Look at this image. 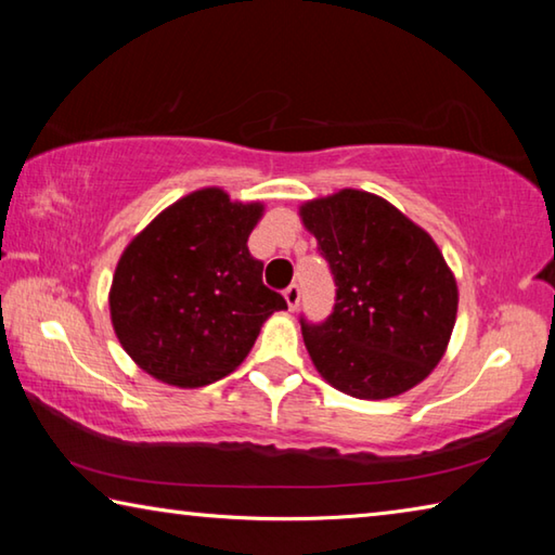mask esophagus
Returning a JSON list of instances; mask_svg holds the SVG:
<instances>
[{
  "label": "esophagus",
  "instance_id": "esophagus-1",
  "mask_svg": "<svg viewBox=\"0 0 555 555\" xmlns=\"http://www.w3.org/2000/svg\"><path fill=\"white\" fill-rule=\"evenodd\" d=\"M284 298L291 311H296L298 308V300H300V286L298 284H291L286 291H284Z\"/></svg>",
  "mask_w": 555,
  "mask_h": 555
}]
</instances>
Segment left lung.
Returning <instances> with one entry per match:
<instances>
[{
    "label": "left lung",
    "instance_id": "obj_1",
    "mask_svg": "<svg viewBox=\"0 0 555 555\" xmlns=\"http://www.w3.org/2000/svg\"><path fill=\"white\" fill-rule=\"evenodd\" d=\"M331 267L335 306L300 318L315 370L357 399H389L424 382L443 357L457 284L426 230L379 195L345 191L300 205Z\"/></svg>",
    "mask_w": 555,
    "mask_h": 555
}]
</instances>
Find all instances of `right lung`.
Wrapping results in <instances>:
<instances>
[{
    "instance_id": "obj_1",
    "label": "right lung",
    "mask_w": 555,
    "mask_h": 555,
    "mask_svg": "<svg viewBox=\"0 0 555 555\" xmlns=\"http://www.w3.org/2000/svg\"><path fill=\"white\" fill-rule=\"evenodd\" d=\"M264 205L203 188L129 242L109 288L112 325L139 367L173 387L222 379L286 300L261 281L247 240Z\"/></svg>"
}]
</instances>
